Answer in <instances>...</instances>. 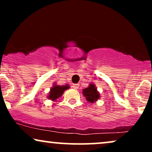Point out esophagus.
Listing matches in <instances>:
<instances>
[{
  "label": "esophagus",
  "mask_w": 152,
  "mask_h": 152,
  "mask_svg": "<svg viewBox=\"0 0 152 152\" xmlns=\"http://www.w3.org/2000/svg\"><path fill=\"white\" fill-rule=\"evenodd\" d=\"M78 86H79V85H78V83H74V84H73L72 87L74 88V89H78Z\"/></svg>",
  "instance_id": "obj_1"
}]
</instances>
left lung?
I'll return each instance as SVG.
<instances>
[{
    "label": "left lung",
    "instance_id": "obj_1",
    "mask_svg": "<svg viewBox=\"0 0 152 152\" xmlns=\"http://www.w3.org/2000/svg\"><path fill=\"white\" fill-rule=\"evenodd\" d=\"M83 94L86 97V100L91 103L96 102L100 97V95H99V92L97 91L96 88L94 84H90L88 88H84L83 90Z\"/></svg>",
    "mask_w": 152,
    "mask_h": 152
}]
</instances>
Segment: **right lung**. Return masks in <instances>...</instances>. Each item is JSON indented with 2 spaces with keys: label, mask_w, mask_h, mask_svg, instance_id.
Listing matches in <instances>:
<instances>
[{
  "label": "right lung",
  "mask_w": 152,
  "mask_h": 152,
  "mask_svg": "<svg viewBox=\"0 0 152 152\" xmlns=\"http://www.w3.org/2000/svg\"><path fill=\"white\" fill-rule=\"evenodd\" d=\"M69 88V85H66V86H58V85H55L53 86V88H51L50 91L48 96V99H51V100H56V99H58L62 96L64 94V91L66 89Z\"/></svg>",
  "instance_id": "1"
}]
</instances>
